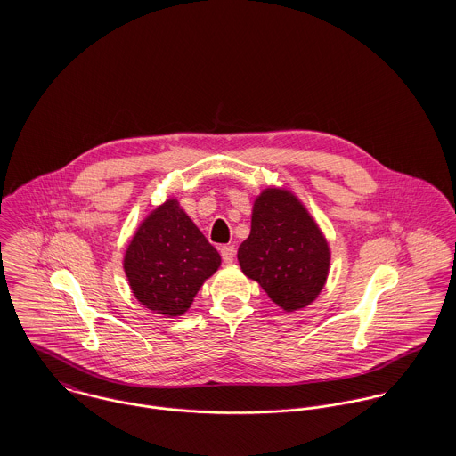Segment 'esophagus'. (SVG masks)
Returning <instances> with one entry per match:
<instances>
[{
	"instance_id": "34e87169",
	"label": "esophagus",
	"mask_w": 456,
	"mask_h": 456,
	"mask_svg": "<svg viewBox=\"0 0 456 456\" xmlns=\"http://www.w3.org/2000/svg\"><path fill=\"white\" fill-rule=\"evenodd\" d=\"M235 248L233 246H223L221 248V258L224 263H232V261L235 260Z\"/></svg>"
}]
</instances>
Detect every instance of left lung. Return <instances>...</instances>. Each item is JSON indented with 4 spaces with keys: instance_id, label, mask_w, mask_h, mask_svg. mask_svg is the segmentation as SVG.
Listing matches in <instances>:
<instances>
[{
    "instance_id": "obj_1",
    "label": "left lung",
    "mask_w": 456,
    "mask_h": 456,
    "mask_svg": "<svg viewBox=\"0 0 456 456\" xmlns=\"http://www.w3.org/2000/svg\"><path fill=\"white\" fill-rule=\"evenodd\" d=\"M237 256L242 272L288 313L322 293L330 266V249L314 219L297 196L277 188L256 198L251 233Z\"/></svg>"
}]
</instances>
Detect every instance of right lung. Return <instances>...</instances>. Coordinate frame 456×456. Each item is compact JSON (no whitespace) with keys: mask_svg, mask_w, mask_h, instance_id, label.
I'll return each mask as SVG.
<instances>
[{"mask_svg":"<svg viewBox=\"0 0 456 456\" xmlns=\"http://www.w3.org/2000/svg\"><path fill=\"white\" fill-rule=\"evenodd\" d=\"M219 265V253L177 200L149 214L125 255V272L136 300L165 316L184 314Z\"/></svg>","mask_w":456,"mask_h":456,"instance_id":"1","label":"right lung"}]
</instances>
